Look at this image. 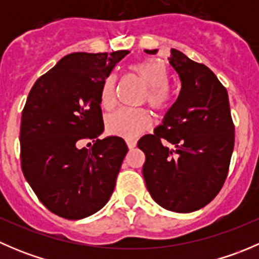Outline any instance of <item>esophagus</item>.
Returning <instances> with one entry per match:
<instances>
[{"label": "esophagus", "instance_id": "1", "mask_svg": "<svg viewBox=\"0 0 259 259\" xmlns=\"http://www.w3.org/2000/svg\"><path fill=\"white\" fill-rule=\"evenodd\" d=\"M125 142H126V145L129 149H133L135 145H137V140L135 139H126Z\"/></svg>", "mask_w": 259, "mask_h": 259}]
</instances>
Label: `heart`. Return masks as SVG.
<instances>
[{
  "label": "heart",
  "mask_w": 259,
  "mask_h": 259,
  "mask_svg": "<svg viewBox=\"0 0 259 259\" xmlns=\"http://www.w3.org/2000/svg\"><path fill=\"white\" fill-rule=\"evenodd\" d=\"M129 71L134 74L145 85L144 100L154 110L163 111L170 106L173 93L169 88V70L163 61L158 59H146L134 62L129 66ZM116 77L110 74L101 83L99 101L104 109L109 110L115 103ZM151 119L143 109L121 108L109 114L105 119V126L110 134L122 138H134L146 130Z\"/></svg>",
  "instance_id": "heart-1"
}]
</instances>
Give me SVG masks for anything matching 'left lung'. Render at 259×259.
<instances>
[{"instance_id":"obj_1","label":"left lung","mask_w":259,"mask_h":259,"mask_svg":"<svg viewBox=\"0 0 259 259\" xmlns=\"http://www.w3.org/2000/svg\"><path fill=\"white\" fill-rule=\"evenodd\" d=\"M169 62L182 81L179 96L163 124L138 146L145 154L143 176L153 199L166 210L190 213L210 203L226 182L234 124L228 93L209 67L176 49Z\"/></svg>"}]
</instances>
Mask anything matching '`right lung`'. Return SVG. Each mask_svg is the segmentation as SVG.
<instances>
[{"label": "right lung", "mask_w": 259, "mask_h": 259, "mask_svg": "<svg viewBox=\"0 0 259 259\" xmlns=\"http://www.w3.org/2000/svg\"><path fill=\"white\" fill-rule=\"evenodd\" d=\"M127 54L66 55L28 94L21 117V168L38 200L56 215L85 218L113 194L127 146L119 137L99 139L104 130L99 93ZM88 140L92 149L81 148Z\"/></svg>", "instance_id": "1"}]
</instances>
